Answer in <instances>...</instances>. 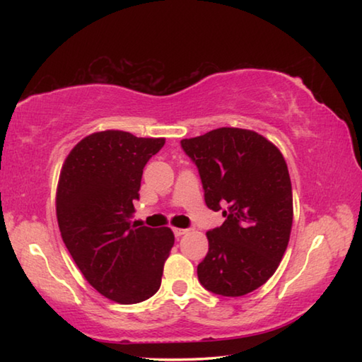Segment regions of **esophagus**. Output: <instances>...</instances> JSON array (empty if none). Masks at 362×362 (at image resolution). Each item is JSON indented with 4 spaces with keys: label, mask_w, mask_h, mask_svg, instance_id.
<instances>
[{
    "label": "esophagus",
    "mask_w": 362,
    "mask_h": 362,
    "mask_svg": "<svg viewBox=\"0 0 362 362\" xmlns=\"http://www.w3.org/2000/svg\"><path fill=\"white\" fill-rule=\"evenodd\" d=\"M188 230L187 228H174V235L175 236H182V235H185Z\"/></svg>",
    "instance_id": "obj_1"
}]
</instances>
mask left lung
<instances>
[{
    "label": "left lung",
    "instance_id": "1",
    "mask_svg": "<svg viewBox=\"0 0 362 362\" xmlns=\"http://www.w3.org/2000/svg\"><path fill=\"white\" fill-rule=\"evenodd\" d=\"M198 166L206 204H228L222 226L207 231L209 252L198 265L207 291L241 297L273 276L292 230V185L283 153L260 134L218 127L183 139Z\"/></svg>",
    "mask_w": 362,
    "mask_h": 362
}]
</instances>
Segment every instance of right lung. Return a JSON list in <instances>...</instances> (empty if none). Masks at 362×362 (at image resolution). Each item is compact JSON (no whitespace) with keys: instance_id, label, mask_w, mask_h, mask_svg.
Instances as JSON below:
<instances>
[{"instance_id":"add662e5","label":"right lung","mask_w":362,"mask_h":362,"mask_svg":"<svg viewBox=\"0 0 362 362\" xmlns=\"http://www.w3.org/2000/svg\"><path fill=\"white\" fill-rule=\"evenodd\" d=\"M164 142L115 129L94 132L73 146L60 170V235L86 281L116 303L155 296L174 246L168 226L131 222L145 164Z\"/></svg>"}]
</instances>
